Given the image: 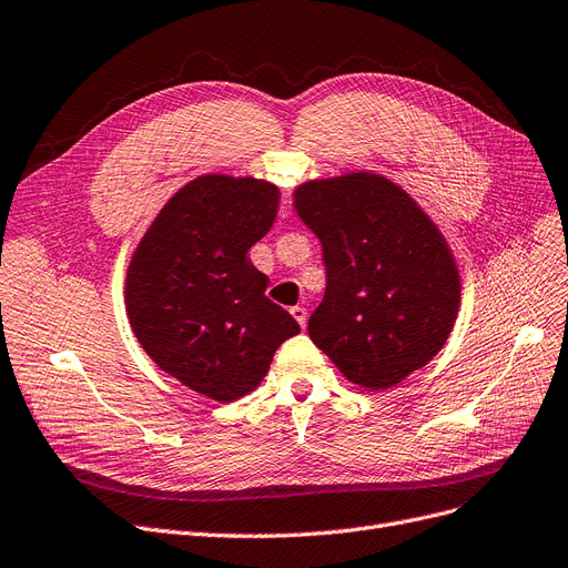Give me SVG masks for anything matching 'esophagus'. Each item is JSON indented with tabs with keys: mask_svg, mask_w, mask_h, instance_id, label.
Listing matches in <instances>:
<instances>
[{
	"mask_svg": "<svg viewBox=\"0 0 568 568\" xmlns=\"http://www.w3.org/2000/svg\"><path fill=\"white\" fill-rule=\"evenodd\" d=\"M290 313H292V318H295L302 327L306 325V308L304 306H292Z\"/></svg>",
	"mask_w": 568,
	"mask_h": 568,
	"instance_id": "34e87169",
	"label": "esophagus"
}]
</instances>
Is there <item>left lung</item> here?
<instances>
[{"label": "left lung", "instance_id": "obj_1", "mask_svg": "<svg viewBox=\"0 0 568 568\" xmlns=\"http://www.w3.org/2000/svg\"><path fill=\"white\" fill-rule=\"evenodd\" d=\"M323 243L327 290L308 334L355 386L384 390L443 351L460 306V273L443 231L400 184L355 171L295 189Z\"/></svg>", "mask_w": 568, "mask_h": 568}]
</instances>
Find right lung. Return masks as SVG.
Wrapping results in <instances>:
<instances>
[{"mask_svg": "<svg viewBox=\"0 0 568 568\" xmlns=\"http://www.w3.org/2000/svg\"><path fill=\"white\" fill-rule=\"evenodd\" d=\"M278 201L266 180L201 175L159 210L125 271V316L144 353L215 403L255 390L276 348L300 334L247 257Z\"/></svg>", "mask_w": 568, "mask_h": 568, "instance_id": "1", "label": "right lung"}]
</instances>
